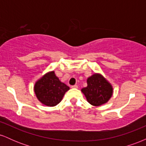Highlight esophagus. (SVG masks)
I'll return each mask as SVG.
<instances>
[{"mask_svg":"<svg viewBox=\"0 0 146 146\" xmlns=\"http://www.w3.org/2000/svg\"><path fill=\"white\" fill-rule=\"evenodd\" d=\"M71 88H78V85L75 84V85H73V86H72Z\"/></svg>","mask_w":146,"mask_h":146,"instance_id":"esophagus-1","label":"esophagus"}]
</instances>
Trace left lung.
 <instances>
[{"instance_id":"8db88e82","label":"left lung","mask_w":146,"mask_h":146,"mask_svg":"<svg viewBox=\"0 0 146 146\" xmlns=\"http://www.w3.org/2000/svg\"><path fill=\"white\" fill-rule=\"evenodd\" d=\"M87 101L99 106L106 104L113 95V87L102 75L95 73L87 79V86L82 89Z\"/></svg>"}]
</instances>
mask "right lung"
Segmentation results:
<instances>
[{
  "label": "right lung",
  "mask_w": 146,
  "mask_h": 146,
  "mask_svg": "<svg viewBox=\"0 0 146 146\" xmlns=\"http://www.w3.org/2000/svg\"><path fill=\"white\" fill-rule=\"evenodd\" d=\"M69 87L60 81L54 71L49 72L38 80L34 86L38 100L47 106H55L61 102Z\"/></svg>",
  "instance_id": "right-lung-1"
}]
</instances>
